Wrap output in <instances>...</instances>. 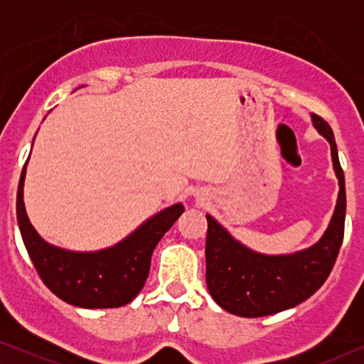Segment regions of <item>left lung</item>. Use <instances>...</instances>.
Masks as SVG:
<instances>
[{
  "label": "left lung",
  "mask_w": 364,
  "mask_h": 364,
  "mask_svg": "<svg viewBox=\"0 0 364 364\" xmlns=\"http://www.w3.org/2000/svg\"><path fill=\"white\" fill-rule=\"evenodd\" d=\"M313 127L330 144L338 178L336 205L320 240L293 253L267 255L238 242L215 217L207 213V287L223 310L237 316H268L310 298L330 275L345 233V176L331 127L311 114Z\"/></svg>",
  "instance_id": "8db88e82"
}]
</instances>
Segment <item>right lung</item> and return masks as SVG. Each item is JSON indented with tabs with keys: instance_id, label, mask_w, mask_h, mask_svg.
I'll list each match as a JSON object with an SVG mask.
<instances>
[{
	"instance_id": "add662e5",
	"label": "right lung",
	"mask_w": 364,
	"mask_h": 364,
	"mask_svg": "<svg viewBox=\"0 0 364 364\" xmlns=\"http://www.w3.org/2000/svg\"><path fill=\"white\" fill-rule=\"evenodd\" d=\"M26 166L28 162L18 186V225L44 285L63 301L79 308H119L131 303L147 280L154 248L183 213L182 203L154 213L111 247L94 252L68 250L44 240L29 222L23 200Z\"/></svg>"
}]
</instances>
